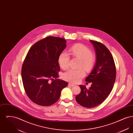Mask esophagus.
I'll return each mask as SVG.
<instances>
[{
    "label": "esophagus",
    "instance_id": "1",
    "mask_svg": "<svg viewBox=\"0 0 133 133\" xmlns=\"http://www.w3.org/2000/svg\"><path fill=\"white\" fill-rule=\"evenodd\" d=\"M69 85L70 86H71V87H74L75 86V84H72V83H69Z\"/></svg>",
    "mask_w": 133,
    "mask_h": 133
}]
</instances>
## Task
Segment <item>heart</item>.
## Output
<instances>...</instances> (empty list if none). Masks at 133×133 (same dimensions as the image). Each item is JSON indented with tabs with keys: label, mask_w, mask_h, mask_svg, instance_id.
<instances>
[{
	"label": "heart",
	"mask_w": 133,
	"mask_h": 133,
	"mask_svg": "<svg viewBox=\"0 0 133 133\" xmlns=\"http://www.w3.org/2000/svg\"><path fill=\"white\" fill-rule=\"evenodd\" d=\"M70 54L73 57L80 60L79 67L87 71L92 69L95 66L96 58L91 50L85 46L80 44H75L69 49ZM70 58L69 55L65 53H61L58 57V62L60 66L64 70L67 69L69 67ZM85 75L84 70L82 68L78 69H69L65 72L63 75L64 79L71 82H79Z\"/></svg>",
	"instance_id": "obj_1"
}]
</instances>
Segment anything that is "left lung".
Here are the masks:
<instances>
[{
	"instance_id": "obj_1",
	"label": "left lung",
	"mask_w": 133,
	"mask_h": 133,
	"mask_svg": "<svg viewBox=\"0 0 133 133\" xmlns=\"http://www.w3.org/2000/svg\"><path fill=\"white\" fill-rule=\"evenodd\" d=\"M95 49L96 61L86 82L92 83L87 89L79 85L81 92L77 95V102L86 108H93L104 101L111 93L116 80V71L114 59L107 48L101 43L90 40Z\"/></svg>"
}]
</instances>
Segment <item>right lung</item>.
<instances>
[{
  "label": "right lung",
  "instance_id": "obj_1",
  "mask_svg": "<svg viewBox=\"0 0 133 133\" xmlns=\"http://www.w3.org/2000/svg\"><path fill=\"white\" fill-rule=\"evenodd\" d=\"M66 43L63 38L47 37L33 45L26 56L21 70L24 88L29 98L40 106L56 102L68 84L57 79L60 70L58 59Z\"/></svg>",
  "mask_w": 133,
  "mask_h": 133
}]
</instances>
